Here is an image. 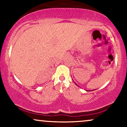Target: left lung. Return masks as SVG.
<instances>
[{
	"mask_svg": "<svg viewBox=\"0 0 127 127\" xmlns=\"http://www.w3.org/2000/svg\"><path fill=\"white\" fill-rule=\"evenodd\" d=\"M75 84H76V83H75ZM76 85H77V84H76Z\"/></svg>",
	"mask_w": 127,
	"mask_h": 127,
	"instance_id": "left-lung-1",
	"label": "left lung"
}]
</instances>
